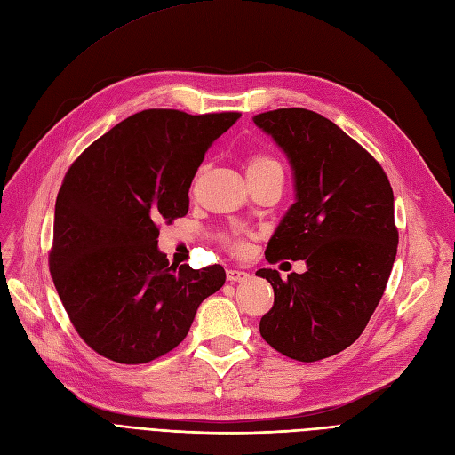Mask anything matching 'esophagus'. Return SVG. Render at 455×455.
Here are the masks:
<instances>
[{
  "label": "esophagus",
  "instance_id": "obj_1",
  "mask_svg": "<svg viewBox=\"0 0 455 455\" xmlns=\"http://www.w3.org/2000/svg\"><path fill=\"white\" fill-rule=\"evenodd\" d=\"M226 277H228L229 283H243V281L249 279L251 275L246 273V271H239V269H228L226 271Z\"/></svg>",
  "mask_w": 455,
  "mask_h": 455
}]
</instances>
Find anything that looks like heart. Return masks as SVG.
<instances>
[{
    "label": "heart",
    "instance_id": "obj_1",
    "mask_svg": "<svg viewBox=\"0 0 455 455\" xmlns=\"http://www.w3.org/2000/svg\"><path fill=\"white\" fill-rule=\"evenodd\" d=\"M281 169V164L275 161L273 157L269 156H264V154H256L249 159V172H259V171H267V169ZM224 244L228 246V249L231 252L235 254H243L246 252V249H249V244H246V241L243 237H237V235H224Z\"/></svg>",
    "mask_w": 455,
    "mask_h": 455
}]
</instances>
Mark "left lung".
Returning <instances> with one entry per match:
<instances>
[{
    "mask_svg": "<svg viewBox=\"0 0 455 455\" xmlns=\"http://www.w3.org/2000/svg\"><path fill=\"white\" fill-rule=\"evenodd\" d=\"M252 121L291 159L296 203L271 237L266 259H306V273L271 283L273 307L259 334L291 359L315 363L363 334L396 256L393 189L381 164L332 121L306 108H281Z\"/></svg>",
    "mask_w": 455,
    "mask_h": 455,
    "instance_id": "obj_1",
    "label": "left lung"
}]
</instances>
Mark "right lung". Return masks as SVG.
I'll list each match as a JSON object with an SVG mask.
<instances>
[{
	"mask_svg": "<svg viewBox=\"0 0 455 455\" xmlns=\"http://www.w3.org/2000/svg\"><path fill=\"white\" fill-rule=\"evenodd\" d=\"M239 117L144 109L68 169L49 269L77 334L106 359L144 364L172 351L201 301L224 286L222 266H171L157 237L161 224L188 214L204 151Z\"/></svg>",
	"mask_w": 455,
	"mask_h": 455,
	"instance_id": "add662e5",
	"label": "right lung"
}]
</instances>
